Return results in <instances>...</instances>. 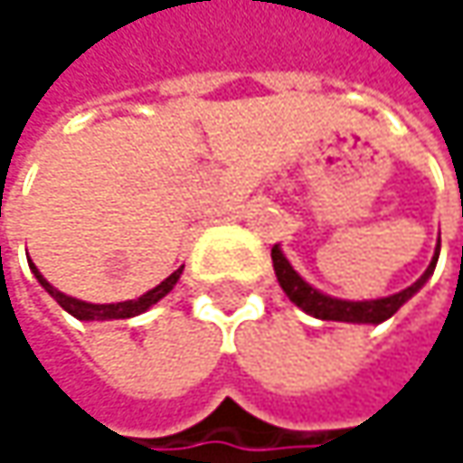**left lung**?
<instances>
[{
	"mask_svg": "<svg viewBox=\"0 0 463 463\" xmlns=\"http://www.w3.org/2000/svg\"><path fill=\"white\" fill-rule=\"evenodd\" d=\"M270 257H273V270H276V279L281 284V289L287 292V298L303 308L306 314L324 319V322H348V324H381L386 319H392L418 289L429 281V276L434 273V265H437V257H439V243H437V251L429 262V268L423 270V276L418 279L416 284H411L408 289L397 292V295H389V298H378V300H340V298H329L319 292L317 287H311L292 265L289 260L284 257L281 246L276 243L270 249Z\"/></svg>",
	"mask_w": 463,
	"mask_h": 463,
	"instance_id": "8db88e82",
	"label": "left lung"
}]
</instances>
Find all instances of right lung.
<instances>
[{"label": "right lung", "mask_w": 463, "mask_h": 463, "mask_svg": "<svg viewBox=\"0 0 463 463\" xmlns=\"http://www.w3.org/2000/svg\"><path fill=\"white\" fill-rule=\"evenodd\" d=\"M29 268H32V273L37 276V281L45 287V292L66 311V314H71L74 319H80V322H109V319H131V317H139L144 314L146 308H152L157 300H163L174 287H176V281H179V276H182V268H176L165 281H160L155 289H149V292H144L141 298L137 300H126V303H85V300H77V298H69V295H63V292H58L50 281H47L45 276L37 270V265L34 262H29Z\"/></svg>", "instance_id": "obj_1"}]
</instances>
